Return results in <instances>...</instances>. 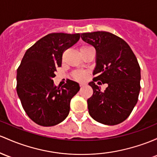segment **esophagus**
I'll return each mask as SVG.
<instances>
[{
  "mask_svg": "<svg viewBox=\"0 0 157 157\" xmlns=\"http://www.w3.org/2000/svg\"><path fill=\"white\" fill-rule=\"evenodd\" d=\"M84 86H86V83H83V82H81V83H80V87H83Z\"/></svg>",
  "mask_w": 157,
  "mask_h": 157,
  "instance_id": "obj_1",
  "label": "esophagus"
}]
</instances>
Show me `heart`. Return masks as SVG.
<instances>
[{"label":"heart","mask_w":157,"mask_h":157,"mask_svg":"<svg viewBox=\"0 0 157 157\" xmlns=\"http://www.w3.org/2000/svg\"><path fill=\"white\" fill-rule=\"evenodd\" d=\"M88 71L86 70H79L76 71L72 75V77L75 80H77V81H84L87 79L88 77Z\"/></svg>","instance_id":"heart-1"}]
</instances>
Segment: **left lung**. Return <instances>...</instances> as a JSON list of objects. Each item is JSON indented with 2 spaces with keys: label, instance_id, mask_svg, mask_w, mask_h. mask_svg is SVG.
I'll return each instance as SVG.
<instances>
[{
  "label": "left lung",
  "instance_id": "1",
  "mask_svg": "<svg viewBox=\"0 0 157 157\" xmlns=\"http://www.w3.org/2000/svg\"><path fill=\"white\" fill-rule=\"evenodd\" d=\"M81 38L96 50V77L89 83L93 89L87 100L89 115L99 123L118 124L128 118L138 101L141 71L136 57L124 40L111 33H85ZM98 80L108 83L104 92L95 85Z\"/></svg>",
  "mask_w": 157,
  "mask_h": 157
}]
</instances>
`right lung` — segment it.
I'll list each match as a JSON object with an SVG mask.
<instances>
[{"label":"right lung","mask_w":157,"mask_h":157,"mask_svg":"<svg viewBox=\"0 0 157 157\" xmlns=\"http://www.w3.org/2000/svg\"><path fill=\"white\" fill-rule=\"evenodd\" d=\"M80 33H53L27 50L17 69V94L25 113L37 124L51 127L65 119L71 98L80 90L68 80L61 88L53 84L63 53L80 39Z\"/></svg>","instance_id":"1"}]
</instances>
